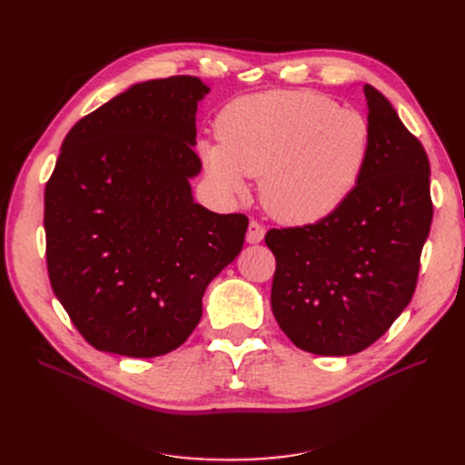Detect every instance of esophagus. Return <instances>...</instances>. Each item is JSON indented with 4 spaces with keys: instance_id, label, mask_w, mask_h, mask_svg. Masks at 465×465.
Masks as SVG:
<instances>
[{
    "instance_id": "34e87169",
    "label": "esophagus",
    "mask_w": 465,
    "mask_h": 465,
    "mask_svg": "<svg viewBox=\"0 0 465 465\" xmlns=\"http://www.w3.org/2000/svg\"><path fill=\"white\" fill-rule=\"evenodd\" d=\"M265 236V227L260 223V221H250L248 224V232H246V241L250 244H258L263 241Z\"/></svg>"
}]
</instances>
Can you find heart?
<instances>
[{
  "label": "heart",
  "mask_w": 465,
  "mask_h": 465,
  "mask_svg": "<svg viewBox=\"0 0 465 465\" xmlns=\"http://www.w3.org/2000/svg\"><path fill=\"white\" fill-rule=\"evenodd\" d=\"M219 139L200 143L202 161L229 193H244V176L262 178L272 215L308 223L340 207L362 176L371 151L369 122L312 91L241 96L219 116Z\"/></svg>",
  "instance_id": "b5f03b06"
}]
</instances>
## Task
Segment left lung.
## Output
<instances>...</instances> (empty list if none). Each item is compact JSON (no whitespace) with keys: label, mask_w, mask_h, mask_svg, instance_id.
<instances>
[{"label":"left lung","mask_w":465,"mask_h":465,"mask_svg":"<svg viewBox=\"0 0 465 465\" xmlns=\"http://www.w3.org/2000/svg\"><path fill=\"white\" fill-rule=\"evenodd\" d=\"M371 151L353 193L302 227L272 229V311L302 351L359 353L410 304L430 231V164L388 98L364 85Z\"/></svg>","instance_id":"left-lung-1"}]
</instances>
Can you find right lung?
<instances>
[{
	"label": "right lung",
	"instance_id": "1",
	"mask_svg": "<svg viewBox=\"0 0 465 465\" xmlns=\"http://www.w3.org/2000/svg\"><path fill=\"white\" fill-rule=\"evenodd\" d=\"M207 93L190 75L137 83L64 139L45 190L48 275L98 351L151 359L178 349L211 279L242 250L248 217L192 198Z\"/></svg>",
	"mask_w": 465,
	"mask_h": 465
}]
</instances>
